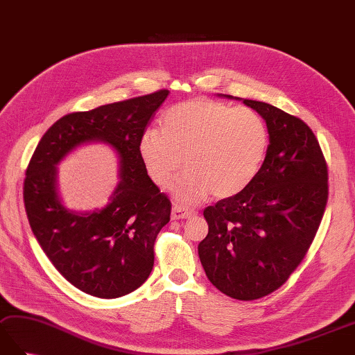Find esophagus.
I'll return each mask as SVG.
<instances>
[{"mask_svg":"<svg viewBox=\"0 0 355 355\" xmlns=\"http://www.w3.org/2000/svg\"><path fill=\"white\" fill-rule=\"evenodd\" d=\"M172 219H187L191 218L193 215H196V210H192V209H187V207H183V205H178V204H174V207H172Z\"/></svg>","mask_w":355,"mask_h":355,"instance_id":"34e87169","label":"esophagus"}]
</instances>
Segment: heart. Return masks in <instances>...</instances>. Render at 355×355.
I'll list each match as a JSON object with an SVG mask.
<instances>
[{"instance_id":"b5f03b06","label":"heart","mask_w":355,"mask_h":355,"mask_svg":"<svg viewBox=\"0 0 355 355\" xmlns=\"http://www.w3.org/2000/svg\"><path fill=\"white\" fill-rule=\"evenodd\" d=\"M268 146L269 131L257 112L191 100L164 112L162 131H145L139 155L159 187H166L183 163L187 174L172 191L178 201L193 204L210 192L216 198L241 193L257 177Z\"/></svg>"}]
</instances>
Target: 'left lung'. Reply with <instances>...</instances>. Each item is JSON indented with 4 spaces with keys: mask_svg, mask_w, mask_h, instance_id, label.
Returning a JSON list of instances; mask_svg holds the SVG:
<instances>
[{
    "mask_svg": "<svg viewBox=\"0 0 355 355\" xmlns=\"http://www.w3.org/2000/svg\"><path fill=\"white\" fill-rule=\"evenodd\" d=\"M242 101L266 121V157L248 187L204 210L209 234L198 254L216 289L252 301L282 287L307 254L325 211L328 169L306 122L268 103Z\"/></svg>",
    "mask_w": 355,
    "mask_h": 355,
    "instance_id": "8db88e82",
    "label": "left lung"
}]
</instances>
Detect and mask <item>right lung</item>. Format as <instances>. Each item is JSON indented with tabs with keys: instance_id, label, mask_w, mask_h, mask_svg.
I'll return each mask as SVG.
<instances>
[{
	"instance_id": "add662e5",
	"label": "right lung",
	"mask_w": 355,
	"mask_h": 355,
	"mask_svg": "<svg viewBox=\"0 0 355 355\" xmlns=\"http://www.w3.org/2000/svg\"><path fill=\"white\" fill-rule=\"evenodd\" d=\"M169 90L76 112L48 128L24 180L31 232L54 268L77 289L113 300L136 291L154 266V242L171 219V201L148 175L139 140ZM110 144L120 157V183L105 208L77 214L56 191V164L77 146Z\"/></svg>"
}]
</instances>
